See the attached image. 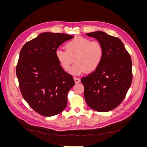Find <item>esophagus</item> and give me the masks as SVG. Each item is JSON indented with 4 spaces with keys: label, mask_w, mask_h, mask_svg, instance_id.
<instances>
[{
    "label": "esophagus",
    "mask_w": 147,
    "mask_h": 147,
    "mask_svg": "<svg viewBox=\"0 0 147 147\" xmlns=\"http://www.w3.org/2000/svg\"><path fill=\"white\" fill-rule=\"evenodd\" d=\"M74 80L76 83H78L79 82H80V79L77 77H74Z\"/></svg>",
    "instance_id": "1"
}]
</instances>
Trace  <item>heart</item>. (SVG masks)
Instances as JSON below:
<instances>
[{
	"label": "heart",
	"mask_w": 147,
	"mask_h": 147,
	"mask_svg": "<svg viewBox=\"0 0 147 147\" xmlns=\"http://www.w3.org/2000/svg\"><path fill=\"white\" fill-rule=\"evenodd\" d=\"M65 48L57 49L56 57L65 70L69 69L75 60L76 63L70 69V72L75 75L84 71L93 72L99 66L104 57V50L101 43L86 37H75L66 43Z\"/></svg>",
	"instance_id": "heart-1"
}]
</instances>
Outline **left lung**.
Instances as JSON below:
<instances>
[{"label":"left lung","mask_w":147,"mask_h":147,"mask_svg":"<svg viewBox=\"0 0 147 147\" xmlns=\"http://www.w3.org/2000/svg\"><path fill=\"white\" fill-rule=\"evenodd\" d=\"M86 35L101 43L104 54L98 67L81 79L84 99L88 106L97 112H109L121 103L131 86V56L117 37L102 31L87 33Z\"/></svg>","instance_id":"1"}]
</instances>
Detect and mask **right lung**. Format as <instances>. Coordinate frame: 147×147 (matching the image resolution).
I'll return each instance as SVG.
<instances>
[{
	"label": "right lung",
	"instance_id": "1",
	"mask_svg": "<svg viewBox=\"0 0 147 147\" xmlns=\"http://www.w3.org/2000/svg\"><path fill=\"white\" fill-rule=\"evenodd\" d=\"M72 38L65 34L43 32L21 50L16 73L21 94L31 108L43 116L59 114L67 104L68 92L75 81L61 67L55 52Z\"/></svg>",
	"mask_w": 147,
	"mask_h": 147
}]
</instances>
